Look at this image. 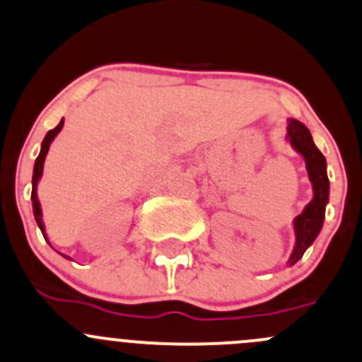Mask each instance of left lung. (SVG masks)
<instances>
[{
  "instance_id": "1",
  "label": "left lung",
  "mask_w": 362,
  "mask_h": 362,
  "mask_svg": "<svg viewBox=\"0 0 362 362\" xmlns=\"http://www.w3.org/2000/svg\"><path fill=\"white\" fill-rule=\"evenodd\" d=\"M286 139L290 146L298 152L305 161L307 175L312 184V199L303 211L293 220L295 230V246L290 255L288 265H295L303 257L307 248L315 241L325 223L326 204L329 201V180L326 171V158L315 147L309 128L298 119H288Z\"/></svg>"
}]
</instances>
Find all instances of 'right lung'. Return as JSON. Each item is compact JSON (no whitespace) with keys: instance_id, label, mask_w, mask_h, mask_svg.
Listing matches in <instances>:
<instances>
[{"instance_id":"1","label":"right lung","mask_w":362,"mask_h":362,"mask_svg":"<svg viewBox=\"0 0 362 362\" xmlns=\"http://www.w3.org/2000/svg\"><path fill=\"white\" fill-rule=\"evenodd\" d=\"M64 128V117L60 119V123L57 124L53 130H50L45 135L43 142H41V151L37 154L36 163H34V170H33V192H30V201H33V213H34V218H36L37 227H40L41 232H43L45 239H47V232H45V223H43V211H41V204L40 199H37V184H40L41 177H43V166H45V159H47L48 149H50V144L55 140V136L59 135L60 130ZM66 257V255H64ZM69 258V257H66ZM71 260V258H69Z\"/></svg>"}]
</instances>
